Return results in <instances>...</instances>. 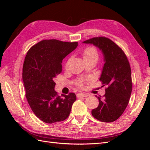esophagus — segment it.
I'll return each mask as SVG.
<instances>
[{
    "instance_id": "obj_1",
    "label": "esophagus",
    "mask_w": 150,
    "mask_h": 150,
    "mask_svg": "<svg viewBox=\"0 0 150 150\" xmlns=\"http://www.w3.org/2000/svg\"><path fill=\"white\" fill-rule=\"evenodd\" d=\"M88 96V94H86V93H78L77 94V98H86Z\"/></svg>"
}]
</instances>
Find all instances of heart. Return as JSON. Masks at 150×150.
Instances as JSON below:
<instances>
[{
  "label": "heart",
  "instance_id": "obj_1",
  "mask_svg": "<svg viewBox=\"0 0 150 150\" xmlns=\"http://www.w3.org/2000/svg\"><path fill=\"white\" fill-rule=\"evenodd\" d=\"M82 56H83L84 61H88L90 59H95L97 61L98 59V52L97 51V49H96V47H94V46H88L87 47H86L83 50V51L82 52ZM71 61V58H69L67 59L66 63V68L69 66ZM79 85L80 86H83L82 81H80Z\"/></svg>",
  "mask_w": 150,
  "mask_h": 150
}]
</instances>
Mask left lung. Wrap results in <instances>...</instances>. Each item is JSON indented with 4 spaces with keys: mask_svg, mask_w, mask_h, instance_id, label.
I'll return each mask as SVG.
<instances>
[{
    "mask_svg": "<svg viewBox=\"0 0 150 150\" xmlns=\"http://www.w3.org/2000/svg\"><path fill=\"white\" fill-rule=\"evenodd\" d=\"M83 42L93 44L101 50L105 62L99 80L108 88L103 97L96 96L99 105L92 110V115L102 122H113L122 115L129 103L132 91L129 62L122 49L109 38H93Z\"/></svg>",
    "mask_w": 150,
    "mask_h": 150,
    "instance_id": "left-lung-1",
    "label": "left lung"
}]
</instances>
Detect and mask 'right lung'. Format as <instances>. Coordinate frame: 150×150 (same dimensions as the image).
Segmentation results:
<instances>
[{"label": "right lung", "mask_w": 150, "mask_h": 150, "mask_svg": "<svg viewBox=\"0 0 150 150\" xmlns=\"http://www.w3.org/2000/svg\"><path fill=\"white\" fill-rule=\"evenodd\" d=\"M77 42L43 40L32 46L25 57L22 80L32 111L46 123L63 121L69 116L76 96H58L54 79L62 72V62L78 46Z\"/></svg>", "instance_id": "add662e5"}]
</instances>
